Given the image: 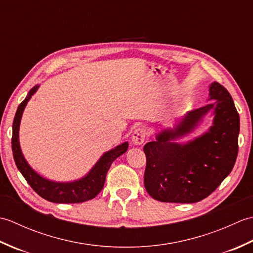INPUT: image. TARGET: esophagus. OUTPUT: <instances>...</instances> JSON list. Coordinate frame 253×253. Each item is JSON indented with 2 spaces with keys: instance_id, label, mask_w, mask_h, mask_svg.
I'll use <instances>...</instances> for the list:
<instances>
[{
  "instance_id": "34e87169",
  "label": "esophagus",
  "mask_w": 253,
  "mask_h": 253,
  "mask_svg": "<svg viewBox=\"0 0 253 253\" xmlns=\"http://www.w3.org/2000/svg\"><path fill=\"white\" fill-rule=\"evenodd\" d=\"M147 138V131L143 128H138L135 131H133L131 139L132 142L136 144V146H141Z\"/></svg>"
}]
</instances>
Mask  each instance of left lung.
Here are the masks:
<instances>
[{"mask_svg": "<svg viewBox=\"0 0 253 253\" xmlns=\"http://www.w3.org/2000/svg\"><path fill=\"white\" fill-rule=\"evenodd\" d=\"M212 104L192 110L175 130H165L143 147L147 157L144 187L155 200L195 203L209 197L232 171L238 155L239 114L232 95L221 84L210 85ZM213 109L216 117L210 131L180 146L169 140L189 132Z\"/></svg>", "mask_w": 253, "mask_h": 253, "instance_id": "8db88e82", "label": "left lung"}]
</instances>
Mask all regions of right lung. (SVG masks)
Segmentation results:
<instances>
[{"mask_svg":"<svg viewBox=\"0 0 253 253\" xmlns=\"http://www.w3.org/2000/svg\"><path fill=\"white\" fill-rule=\"evenodd\" d=\"M37 88L38 87H34L30 90L28 96L19 104L14 117L12 150L16 166L32 189L47 201L55 203H80L91 200L102 190L107 170L110 169L113 161L127 151L128 143L125 142L120 144L115 149L106 152L95 164L94 168L90 170V173L83 179L73 182H54L42 178L26 162L23 153L20 151L18 140L19 124L23 111L30 96L36 92Z\"/></svg>","mask_w":253,"mask_h":253,"instance_id":"add662e5","label":"right lung"}]
</instances>
